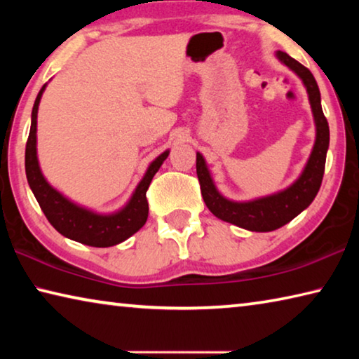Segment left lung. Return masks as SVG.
<instances>
[{
	"mask_svg": "<svg viewBox=\"0 0 359 359\" xmlns=\"http://www.w3.org/2000/svg\"><path fill=\"white\" fill-rule=\"evenodd\" d=\"M277 58L302 79L312 106L315 126H317L313 150L301 177L287 190L272 194V196L255 199L250 203L228 201L217 191L203 155L196 154V174L201 185L203 199L209 210L223 222L233 223L248 231H257V233H267V231L283 226L311 205L323 180L326 151L330 147V126L321 109L320 90L313 74L306 66L291 58L288 53L278 50Z\"/></svg>",
	"mask_w": 359,
	"mask_h": 359,
	"instance_id": "1",
	"label": "left lung"
}]
</instances>
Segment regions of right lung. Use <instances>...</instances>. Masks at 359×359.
<instances>
[{
	"mask_svg": "<svg viewBox=\"0 0 359 359\" xmlns=\"http://www.w3.org/2000/svg\"><path fill=\"white\" fill-rule=\"evenodd\" d=\"M36 96L33 112H32V128H29L27 149H25V171L29 188L38 199L42 212L47 220L65 238L72 239L81 244L90 247H112L123 242L137 233L144 226L149 217V203L145 193L158 169L163 165L169 155V150L161 154L156 160L149 166L141 184L137 185L135 194H133L130 203L117 214L112 215H98L83 208H79L63 194L47 184L42 175L36 156V125H38V106L41 101L42 92Z\"/></svg>",
	"mask_w": 359,
	"mask_h": 359,
	"instance_id": "1",
	"label": "right lung"
}]
</instances>
